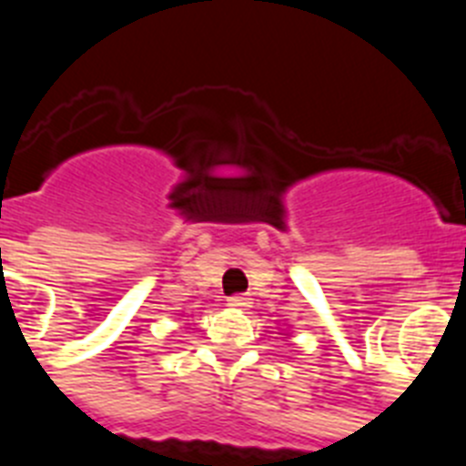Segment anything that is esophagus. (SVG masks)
Listing matches in <instances>:
<instances>
[{
  "label": "esophagus",
  "mask_w": 466,
  "mask_h": 466,
  "mask_svg": "<svg viewBox=\"0 0 466 466\" xmlns=\"http://www.w3.org/2000/svg\"><path fill=\"white\" fill-rule=\"evenodd\" d=\"M228 306L230 308H247V306H249V296H247V294L228 296Z\"/></svg>",
  "instance_id": "obj_1"
}]
</instances>
